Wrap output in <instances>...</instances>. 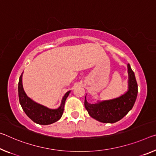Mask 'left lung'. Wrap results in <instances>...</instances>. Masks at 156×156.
<instances>
[{
    "label": "left lung",
    "instance_id": "1",
    "mask_svg": "<svg viewBox=\"0 0 156 156\" xmlns=\"http://www.w3.org/2000/svg\"><path fill=\"white\" fill-rule=\"evenodd\" d=\"M129 87L125 94L115 99L91 104L85 99V107L91 117L103 123H115L132 109L137 96V83L135 73L128 64Z\"/></svg>",
    "mask_w": 156,
    "mask_h": 156
}]
</instances>
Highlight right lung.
<instances>
[{"mask_svg":"<svg viewBox=\"0 0 156 156\" xmlns=\"http://www.w3.org/2000/svg\"><path fill=\"white\" fill-rule=\"evenodd\" d=\"M70 91H67L64 96L60 107L56 110L48 109L44 106L34 102L26 95L22 88L21 75L19 78L18 84V94L19 103L26 115L34 123L41 125H48L58 121L64 112L65 101Z\"/></svg>","mask_w":156,"mask_h":156,"instance_id":"obj_1","label":"right lung"}]
</instances>
